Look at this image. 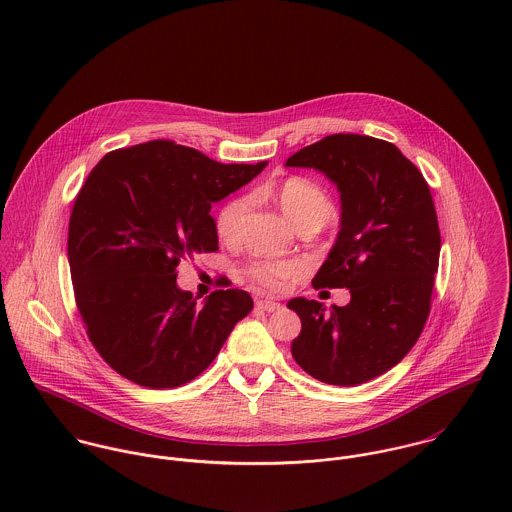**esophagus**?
<instances>
[{
  "instance_id": "1",
  "label": "esophagus",
  "mask_w": 512,
  "mask_h": 512,
  "mask_svg": "<svg viewBox=\"0 0 512 512\" xmlns=\"http://www.w3.org/2000/svg\"><path fill=\"white\" fill-rule=\"evenodd\" d=\"M256 307H258V309H262V311L274 313V311H278V309L282 307V303L272 301V299H260V301H256Z\"/></svg>"
}]
</instances>
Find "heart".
Wrapping results in <instances>:
<instances>
[{"mask_svg":"<svg viewBox=\"0 0 512 512\" xmlns=\"http://www.w3.org/2000/svg\"><path fill=\"white\" fill-rule=\"evenodd\" d=\"M272 195L295 228L305 222L321 226L333 213V203L325 189L305 177H288L280 181L272 189ZM248 209V197H232L220 207L215 219L220 240L234 242L238 238L240 224ZM301 272V264L288 260H252L246 266V276L268 292H284Z\"/></svg>","mask_w":512,"mask_h":512,"instance_id":"b5f03b06","label":"heart"}]
</instances>
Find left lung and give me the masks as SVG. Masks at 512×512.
Segmentation results:
<instances>
[{
	"label": "left lung",
	"instance_id": "left-lung-1",
	"mask_svg": "<svg viewBox=\"0 0 512 512\" xmlns=\"http://www.w3.org/2000/svg\"><path fill=\"white\" fill-rule=\"evenodd\" d=\"M288 167H313L341 193V230L313 288H347L333 305L293 297L301 319L295 363L313 378L357 386L398 365L432 309L438 272V215L420 169L390 142L333 134L299 149Z\"/></svg>",
	"mask_w": 512,
	"mask_h": 512
}]
</instances>
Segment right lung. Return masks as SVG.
I'll return each instance as SVG.
<instances>
[{"mask_svg": "<svg viewBox=\"0 0 512 512\" xmlns=\"http://www.w3.org/2000/svg\"><path fill=\"white\" fill-rule=\"evenodd\" d=\"M256 165L219 163L153 140L106 153L69 222L74 299L98 355L147 388H175L215 361L254 301L217 290L203 305L177 288V266L219 250L211 205L250 183Z\"/></svg>", "mask_w": 512, "mask_h": 512, "instance_id": "obj_1", "label": "right lung"}]
</instances>
